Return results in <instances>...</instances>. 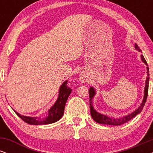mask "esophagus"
<instances>
[{
    "label": "esophagus",
    "mask_w": 153,
    "mask_h": 153,
    "mask_svg": "<svg viewBox=\"0 0 153 153\" xmlns=\"http://www.w3.org/2000/svg\"><path fill=\"white\" fill-rule=\"evenodd\" d=\"M80 80H81V81L83 82L84 81H85V79H84V78H83V76H81L80 77Z\"/></svg>",
    "instance_id": "obj_1"
}]
</instances>
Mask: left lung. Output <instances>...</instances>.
I'll return each instance as SVG.
<instances>
[{"label": "left lung", "instance_id": "1", "mask_svg": "<svg viewBox=\"0 0 153 153\" xmlns=\"http://www.w3.org/2000/svg\"><path fill=\"white\" fill-rule=\"evenodd\" d=\"M135 49L137 50H138L139 52H141V50L140 49V47H138V45L137 44H135ZM141 59L142 61L145 63V65L147 66V62L145 60V57H144L143 55H141ZM147 79L146 82H145V91H144V99L143 102H142L141 105H140V107L137 110H135L134 111H133L132 113L129 114L125 117H121V118L118 119H114L112 118V117H107L106 115H103L102 114H100L99 112L96 111V110L94 109V106H93L92 103H93V98L94 97L95 94H96V91H95L94 88L91 87L90 90H89V98H90V109H91V114L92 118L94 119L95 122H96L99 124H107V125H114V126H118L121 125V124H124V123L129 122V120H131V119H133L135 116H137L138 114H140V112L143 110L144 106H145V102H146V100L147 98V94H148V86H149V79H150V77H149V68L148 67H147Z\"/></svg>", "mask_w": 153, "mask_h": 153}]
</instances>
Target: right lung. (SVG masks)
I'll list each match as a JSON object with an SVG mask.
<instances>
[{
	"label": "right lung",
	"mask_w": 153,
	"mask_h": 153,
	"mask_svg": "<svg viewBox=\"0 0 153 153\" xmlns=\"http://www.w3.org/2000/svg\"><path fill=\"white\" fill-rule=\"evenodd\" d=\"M71 88L68 86V80H65L62 84L59 90V95L57 101L48 111V114L45 117H26L21 115L14 111L15 113L22 119L24 122L31 125H42L54 123L62 118L64 114L65 106L68 97L71 93Z\"/></svg>",
	"instance_id": "add662e5"
}]
</instances>
